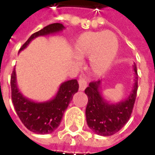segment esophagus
<instances>
[{
    "label": "esophagus",
    "instance_id": "34e87169",
    "mask_svg": "<svg viewBox=\"0 0 155 155\" xmlns=\"http://www.w3.org/2000/svg\"><path fill=\"white\" fill-rule=\"evenodd\" d=\"M79 86H80V91H83L84 89L87 87V81L85 80V78L81 76L79 80Z\"/></svg>",
    "mask_w": 155,
    "mask_h": 155
}]
</instances>
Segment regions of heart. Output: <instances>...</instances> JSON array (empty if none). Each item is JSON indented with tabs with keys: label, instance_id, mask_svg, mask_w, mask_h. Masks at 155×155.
Returning a JSON list of instances; mask_svg holds the SVG:
<instances>
[{
	"label": "heart",
	"instance_id": "b5f03b06",
	"mask_svg": "<svg viewBox=\"0 0 155 155\" xmlns=\"http://www.w3.org/2000/svg\"><path fill=\"white\" fill-rule=\"evenodd\" d=\"M118 51V38L109 31L84 32L73 45V53L77 59L89 56V67L94 75H102L110 69Z\"/></svg>",
	"mask_w": 155,
	"mask_h": 155
}]
</instances>
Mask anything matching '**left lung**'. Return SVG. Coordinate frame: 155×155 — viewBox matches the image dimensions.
<instances>
[{"mask_svg": "<svg viewBox=\"0 0 155 155\" xmlns=\"http://www.w3.org/2000/svg\"><path fill=\"white\" fill-rule=\"evenodd\" d=\"M134 80L130 95L118 103H110L102 94L101 81H94L84 91L88 96L85 116L88 126L93 132L102 136H110L130 120L133 110L138 90V74L136 64L134 63Z\"/></svg>", "mask_w": 155, "mask_h": 155, "instance_id": "8db88e82", "label": "left lung"}]
</instances>
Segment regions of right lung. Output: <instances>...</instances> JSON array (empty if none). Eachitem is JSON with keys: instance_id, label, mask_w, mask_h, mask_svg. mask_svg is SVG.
Masks as SVG:
<instances>
[{"instance_id": "add662e5", "label": "right lung", "mask_w": 155, "mask_h": 155, "mask_svg": "<svg viewBox=\"0 0 155 155\" xmlns=\"http://www.w3.org/2000/svg\"><path fill=\"white\" fill-rule=\"evenodd\" d=\"M64 29V26L61 23H53L45 26L31 35L19 52L27 47L31 41L36 37L54 34L62 31ZM11 87L12 102L16 114L24 125L33 133L46 134L54 132L60 125L64 111L79 90V84L76 80L64 81L61 83L57 93L51 100L36 102L25 97L19 91L14 69L11 77Z\"/></svg>"}]
</instances>
